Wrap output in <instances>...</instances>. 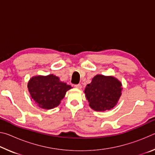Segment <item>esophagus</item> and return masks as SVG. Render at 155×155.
<instances>
[{
	"mask_svg": "<svg viewBox=\"0 0 155 155\" xmlns=\"http://www.w3.org/2000/svg\"><path fill=\"white\" fill-rule=\"evenodd\" d=\"M74 87L77 89H81L82 87V85H81V84H77V85H74Z\"/></svg>",
	"mask_w": 155,
	"mask_h": 155,
	"instance_id": "34e87169",
	"label": "esophagus"
}]
</instances>
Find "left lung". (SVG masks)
<instances>
[{"instance_id":"1","label":"left lung","mask_w":155,"mask_h":155,"mask_svg":"<svg viewBox=\"0 0 155 155\" xmlns=\"http://www.w3.org/2000/svg\"><path fill=\"white\" fill-rule=\"evenodd\" d=\"M122 83L113 77L98 74L85 90L90 107L97 111L112 109L121 96Z\"/></svg>"}]
</instances>
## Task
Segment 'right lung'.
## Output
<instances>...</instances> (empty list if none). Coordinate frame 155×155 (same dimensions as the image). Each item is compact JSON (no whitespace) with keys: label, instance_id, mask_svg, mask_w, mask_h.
Returning <instances> with one entry per match:
<instances>
[{"label":"right lung","instance_id":"right-lung-1","mask_svg":"<svg viewBox=\"0 0 155 155\" xmlns=\"http://www.w3.org/2000/svg\"><path fill=\"white\" fill-rule=\"evenodd\" d=\"M71 88V86L60 81L53 74L34 77L28 83V91L35 104L45 109L58 106L66 91Z\"/></svg>","mask_w":155,"mask_h":155}]
</instances>
